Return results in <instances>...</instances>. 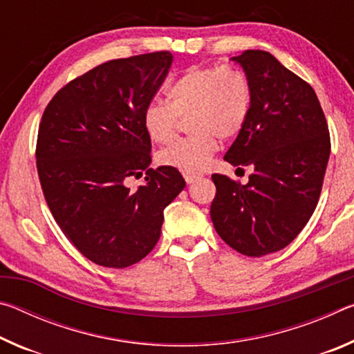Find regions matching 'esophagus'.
<instances>
[{
    "label": "esophagus",
    "instance_id": "obj_1",
    "mask_svg": "<svg viewBox=\"0 0 354 354\" xmlns=\"http://www.w3.org/2000/svg\"><path fill=\"white\" fill-rule=\"evenodd\" d=\"M183 176L185 179V183L187 184H192L194 181H196L201 175L200 173H194V171H183Z\"/></svg>",
    "mask_w": 354,
    "mask_h": 354
}]
</instances>
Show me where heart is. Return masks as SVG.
<instances>
[{"mask_svg":"<svg viewBox=\"0 0 354 354\" xmlns=\"http://www.w3.org/2000/svg\"><path fill=\"white\" fill-rule=\"evenodd\" d=\"M169 103L151 101L142 113L148 139L165 145L176 134L179 118L189 120L194 136L176 140L158 154L164 167L198 171L209 164L220 139H232L247 123L251 107L250 82L231 67H190L167 87Z\"/></svg>","mask_w":354,"mask_h":354,"instance_id":"b5f03b06","label":"heart"}]
</instances>
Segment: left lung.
Here are the masks:
<instances>
[{
	"mask_svg": "<svg viewBox=\"0 0 354 354\" xmlns=\"http://www.w3.org/2000/svg\"><path fill=\"white\" fill-rule=\"evenodd\" d=\"M250 82L247 123L225 154L234 167H253L248 183L212 175L217 194L211 218L218 236L245 256L287 247L314 214L325 178L329 133L314 88L270 53L231 57Z\"/></svg>",
	"mask_w": 354,
	"mask_h": 354,
	"instance_id": "obj_1",
	"label": "left lung"
}]
</instances>
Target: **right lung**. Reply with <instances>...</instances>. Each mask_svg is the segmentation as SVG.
I'll return each mask as SVG.
<instances>
[{
  "instance_id": "obj_1",
  "label": "right lung",
  "mask_w": 354,
  "mask_h": 354,
  "mask_svg": "<svg viewBox=\"0 0 354 354\" xmlns=\"http://www.w3.org/2000/svg\"><path fill=\"white\" fill-rule=\"evenodd\" d=\"M171 62L159 51L101 64L61 88L41 117L35 158L45 200L65 237L98 266L142 261L159 241L164 209L185 187L176 169H148L142 124ZM143 172V186L124 184Z\"/></svg>"
}]
</instances>
